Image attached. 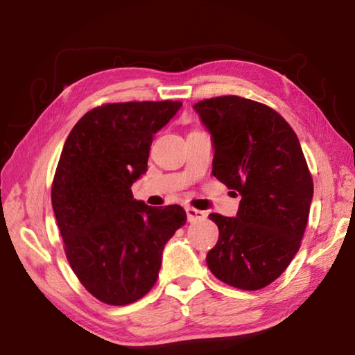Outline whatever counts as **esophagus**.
I'll use <instances>...</instances> for the list:
<instances>
[{
	"mask_svg": "<svg viewBox=\"0 0 355 355\" xmlns=\"http://www.w3.org/2000/svg\"><path fill=\"white\" fill-rule=\"evenodd\" d=\"M186 214H188L189 222H200V220L207 219L205 211H200V209H196V208H191V207L186 208Z\"/></svg>",
	"mask_w": 355,
	"mask_h": 355,
	"instance_id": "obj_1",
	"label": "esophagus"
}]
</instances>
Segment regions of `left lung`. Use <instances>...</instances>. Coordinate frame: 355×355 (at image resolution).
Returning a JSON list of instances; mask_svg holds the SVG:
<instances>
[{"instance_id": "obj_1", "label": "left lung", "mask_w": 355, "mask_h": 355, "mask_svg": "<svg viewBox=\"0 0 355 355\" xmlns=\"http://www.w3.org/2000/svg\"><path fill=\"white\" fill-rule=\"evenodd\" d=\"M194 111L211 135L213 175L241 196L235 218L209 214L219 239L207 264L227 285L260 290L288 268L307 227L313 180L302 148L286 120L257 101L227 95Z\"/></svg>"}]
</instances>
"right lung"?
Listing matches in <instances>:
<instances>
[{
	"instance_id": "obj_1",
	"label": "right lung",
	"mask_w": 355,
	"mask_h": 355,
	"mask_svg": "<svg viewBox=\"0 0 355 355\" xmlns=\"http://www.w3.org/2000/svg\"><path fill=\"white\" fill-rule=\"evenodd\" d=\"M182 106L166 100L95 107L64 144L51 205L71 269L105 304L146 296L158 279L166 243L186 224L180 205L148 207L131 192L147 172L153 135Z\"/></svg>"
}]
</instances>
